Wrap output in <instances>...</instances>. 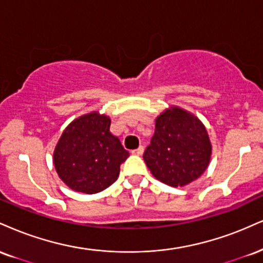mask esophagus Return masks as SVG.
<instances>
[{
	"mask_svg": "<svg viewBox=\"0 0 263 263\" xmlns=\"http://www.w3.org/2000/svg\"><path fill=\"white\" fill-rule=\"evenodd\" d=\"M143 151H144L143 145H140V147H138L137 149L132 151V154H134V156H142V154H143Z\"/></svg>",
	"mask_w": 263,
	"mask_h": 263,
	"instance_id": "34e87169",
	"label": "esophagus"
}]
</instances>
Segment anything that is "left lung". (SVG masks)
Listing matches in <instances>:
<instances>
[{
    "label": "left lung",
    "mask_w": 263,
    "mask_h": 263,
    "mask_svg": "<svg viewBox=\"0 0 263 263\" xmlns=\"http://www.w3.org/2000/svg\"><path fill=\"white\" fill-rule=\"evenodd\" d=\"M207 129L194 114L179 106L156 119V129L143 159L156 179L178 187L198 179L211 160Z\"/></svg>",
    "instance_id": "left-lung-1"
}]
</instances>
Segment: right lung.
Instances as JSON below:
<instances>
[{
	"mask_svg": "<svg viewBox=\"0 0 263 263\" xmlns=\"http://www.w3.org/2000/svg\"><path fill=\"white\" fill-rule=\"evenodd\" d=\"M109 116L93 111L72 121L56 144L53 165L69 189L97 194L119 178L120 165L129 153L110 132Z\"/></svg>",
	"mask_w": 263,
	"mask_h": 263,
	"instance_id": "1",
	"label": "right lung"
}]
</instances>
